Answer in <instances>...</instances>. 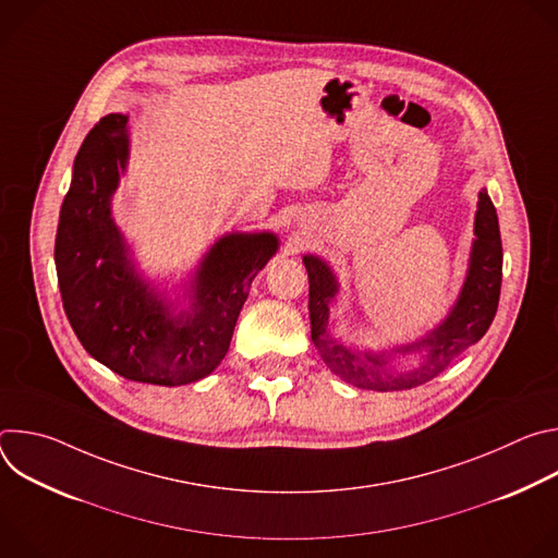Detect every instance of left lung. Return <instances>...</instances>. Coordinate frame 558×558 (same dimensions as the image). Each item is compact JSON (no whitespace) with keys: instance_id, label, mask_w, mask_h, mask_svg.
<instances>
[{"instance_id":"8db88e82","label":"left lung","mask_w":558,"mask_h":558,"mask_svg":"<svg viewBox=\"0 0 558 558\" xmlns=\"http://www.w3.org/2000/svg\"><path fill=\"white\" fill-rule=\"evenodd\" d=\"M474 235L468 276L446 320L422 340L392 349V352L421 357V364L411 372H395L389 364L391 353L353 351L329 333V311L340 284L323 258L304 256L302 263L308 274L311 340L331 373L357 388L379 392L407 390L437 377L459 353L480 342L495 320L504 269L499 218L486 190L480 192V203H476Z\"/></svg>"}]
</instances>
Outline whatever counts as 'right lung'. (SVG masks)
<instances>
[{
	"label": "right lung",
	"mask_w": 558,
	"mask_h": 558,
	"mask_svg": "<svg viewBox=\"0 0 558 558\" xmlns=\"http://www.w3.org/2000/svg\"><path fill=\"white\" fill-rule=\"evenodd\" d=\"M130 154L128 117L108 114L74 158L63 198L54 265L63 311L84 349L117 375L158 386L207 377L225 357L252 280L278 252V238L227 233L190 282V308L143 282L112 220V194Z\"/></svg>",
	"instance_id": "add662e5"
}]
</instances>
